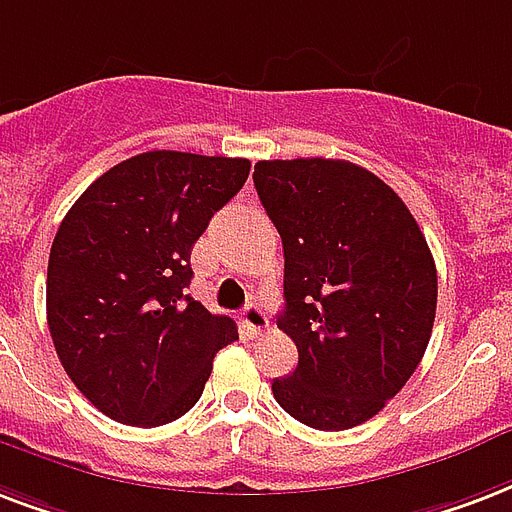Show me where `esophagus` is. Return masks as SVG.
Wrapping results in <instances>:
<instances>
[{"mask_svg":"<svg viewBox=\"0 0 512 512\" xmlns=\"http://www.w3.org/2000/svg\"><path fill=\"white\" fill-rule=\"evenodd\" d=\"M241 322H244V327H247V333L252 338H257V335H263L268 330V317H265V311L255 300H249L247 306L241 308Z\"/></svg>","mask_w":512,"mask_h":512,"instance_id":"esophagus-1","label":"esophagus"}]
</instances>
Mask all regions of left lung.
Here are the masks:
<instances>
[{
    "mask_svg": "<svg viewBox=\"0 0 512 512\" xmlns=\"http://www.w3.org/2000/svg\"><path fill=\"white\" fill-rule=\"evenodd\" d=\"M255 187L284 247L279 327L298 346L273 397L306 427H357L427 351L438 306L427 239L403 198L349 161H260Z\"/></svg>",
    "mask_w": 512,
    "mask_h": 512,
    "instance_id": "left-lung-1",
    "label": "left lung"
}]
</instances>
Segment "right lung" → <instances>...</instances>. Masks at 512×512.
<instances>
[{"label": "right lung", "instance_id": "right-lung-1", "mask_svg": "<svg viewBox=\"0 0 512 512\" xmlns=\"http://www.w3.org/2000/svg\"><path fill=\"white\" fill-rule=\"evenodd\" d=\"M247 158L152 150L104 171L58 225L48 327L66 376L104 416H185L236 322L187 295L190 252L249 177Z\"/></svg>", "mask_w": 512, "mask_h": 512}]
</instances>
